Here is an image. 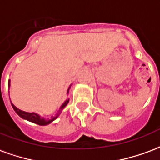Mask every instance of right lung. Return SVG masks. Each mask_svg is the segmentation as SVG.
I'll use <instances>...</instances> for the list:
<instances>
[{"label":"right lung","instance_id":"1","mask_svg":"<svg viewBox=\"0 0 160 160\" xmlns=\"http://www.w3.org/2000/svg\"><path fill=\"white\" fill-rule=\"evenodd\" d=\"M9 87H10V80H8V88ZM70 87H71V85H70L69 87H68L67 93H68V91H69ZM68 101H69V99L67 98L66 100L64 101V103L60 106L59 111L56 113V116H55V117H51L49 119V118H48V119H45V118H41L39 115L38 114V113H35V112H26V111H21V110H19V109H18V108L16 107L14 104H12V103H11V104H12V108H13L14 111H15L16 113L19 115L21 118L25 119V120L29 121V122H34V123L38 124V125H41V126H45V125H48V124H49L50 122H52L53 121L56 120V118L59 117V115L61 114V112L62 111L63 109L66 107V105L68 104Z\"/></svg>","mask_w":160,"mask_h":160}]
</instances>
